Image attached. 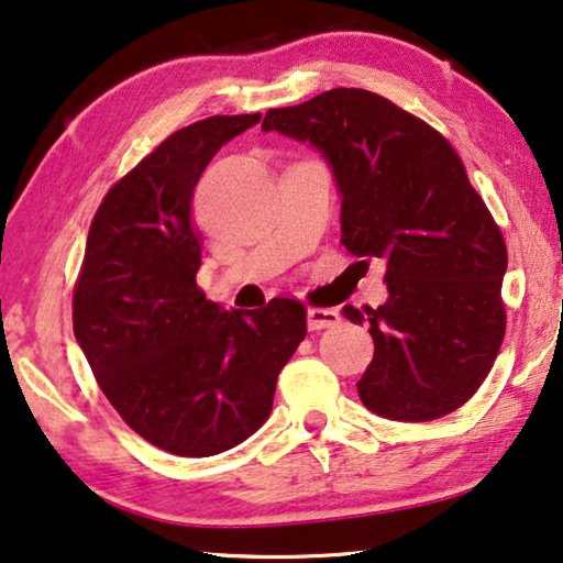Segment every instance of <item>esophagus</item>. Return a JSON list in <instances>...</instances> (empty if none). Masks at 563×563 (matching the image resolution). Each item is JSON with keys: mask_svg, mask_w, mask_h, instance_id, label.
I'll return each instance as SVG.
<instances>
[{"mask_svg": "<svg viewBox=\"0 0 563 563\" xmlns=\"http://www.w3.org/2000/svg\"><path fill=\"white\" fill-rule=\"evenodd\" d=\"M340 322V312L330 308H310L308 310V328L310 330H325Z\"/></svg>", "mask_w": 563, "mask_h": 563, "instance_id": "esophagus-1", "label": "esophagus"}]
</instances>
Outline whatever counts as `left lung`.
Wrapping results in <instances>:
<instances>
[{
    "label": "left lung",
    "instance_id": "obj_1",
    "mask_svg": "<svg viewBox=\"0 0 563 563\" xmlns=\"http://www.w3.org/2000/svg\"><path fill=\"white\" fill-rule=\"evenodd\" d=\"M263 131L318 148L340 190V243L383 258L389 298L360 312L375 355L357 383L369 412L430 422L460 409L497 360L507 245L440 131L365 89L271 109Z\"/></svg>",
    "mask_w": 563,
    "mask_h": 563
}]
</instances>
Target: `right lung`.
Masks as SVG:
<instances>
[{
    "instance_id": "add662e5",
    "label": "right lung",
    "mask_w": 563,
    "mask_h": 563,
    "mask_svg": "<svg viewBox=\"0 0 563 563\" xmlns=\"http://www.w3.org/2000/svg\"><path fill=\"white\" fill-rule=\"evenodd\" d=\"M261 113L190 123L103 198L74 288V335L133 432L178 456H213L268 419L280 369L308 335L302 302L223 310L196 285L190 201L223 144Z\"/></svg>"
}]
</instances>
